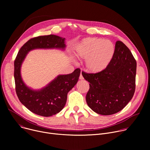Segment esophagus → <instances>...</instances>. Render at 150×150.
Instances as JSON below:
<instances>
[{"label":"esophagus","instance_id":"1","mask_svg":"<svg viewBox=\"0 0 150 150\" xmlns=\"http://www.w3.org/2000/svg\"><path fill=\"white\" fill-rule=\"evenodd\" d=\"M79 79H81V80H82V79H83V77L82 76V74H81L80 75V76H79Z\"/></svg>","mask_w":150,"mask_h":150}]
</instances>
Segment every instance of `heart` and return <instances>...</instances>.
I'll return each mask as SVG.
<instances>
[{
	"label": "heart",
	"instance_id": "heart-1",
	"mask_svg": "<svg viewBox=\"0 0 150 150\" xmlns=\"http://www.w3.org/2000/svg\"><path fill=\"white\" fill-rule=\"evenodd\" d=\"M115 47L108 40L86 38L81 40L74 47L72 53L79 59H85L87 71L99 74L108 68L113 59Z\"/></svg>",
	"mask_w": 150,
	"mask_h": 150
}]
</instances>
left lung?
I'll return each instance as SVG.
<instances>
[{"label": "left lung", "instance_id": "1", "mask_svg": "<svg viewBox=\"0 0 150 150\" xmlns=\"http://www.w3.org/2000/svg\"><path fill=\"white\" fill-rule=\"evenodd\" d=\"M137 62L127 47L120 41L109 67L99 74L82 72L90 82L86 96L89 108L101 115H111L122 110L132 98L135 90Z\"/></svg>", "mask_w": 150, "mask_h": 150}]
</instances>
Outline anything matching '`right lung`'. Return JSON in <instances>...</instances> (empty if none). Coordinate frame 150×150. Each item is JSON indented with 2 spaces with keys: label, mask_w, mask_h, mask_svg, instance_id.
I'll return each instance as SVG.
<instances>
[{
  "label": "right lung",
  "mask_w": 150,
  "mask_h": 150,
  "mask_svg": "<svg viewBox=\"0 0 150 150\" xmlns=\"http://www.w3.org/2000/svg\"><path fill=\"white\" fill-rule=\"evenodd\" d=\"M65 38L55 35L39 36L28 40L21 47L14 62V78L17 96L24 106L33 113L45 117L60 112L65 106L68 92L76 84L81 71L59 75L40 90H33L24 82L21 74L22 64L28 53L34 49L65 50Z\"/></svg>",
  "instance_id": "right-lung-1"
}]
</instances>
